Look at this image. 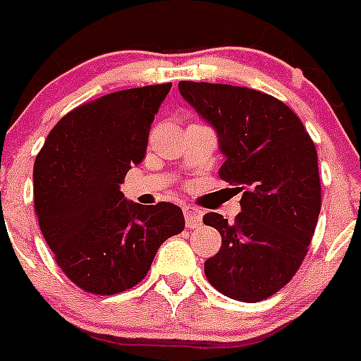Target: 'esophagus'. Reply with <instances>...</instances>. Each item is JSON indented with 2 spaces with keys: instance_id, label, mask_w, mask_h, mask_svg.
<instances>
[{
  "instance_id": "34e87169",
  "label": "esophagus",
  "mask_w": 361,
  "mask_h": 361,
  "mask_svg": "<svg viewBox=\"0 0 361 361\" xmlns=\"http://www.w3.org/2000/svg\"><path fill=\"white\" fill-rule=\"evenodd\" d=\"M184 216H186V226L190 229H195L202 224V212L193 206H186L184 208Z\"/></svg>"
}]
</instances>
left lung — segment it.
Masks as SVG:
<instances>
[{
  "mask_svg": "<svg viewBox=\"0 0 361 361\" xmlns=\"http://www.w3.org/2000/svg\"><path fill=\"white\" fill-rule=\"evenodd\" d=\"M180 95L212 123L226 155L220 178L242 191L228 224L206 213L222 245L204 262L213 288L240 302L269 298L296 275L322 206L314 142L295 111L264 92L233 85L178 82Z\"/></svg>",
  "mask_w": 361,
  "mask_h": 361,
  "instance_id": "8db88e82",
  "label": "left lung"
}]
</instances>
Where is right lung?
<instances>
[{
  "label": "right lung",
  "mask_w": 361,
  "mask_h": 361,
  "mask_svg": "<svg viewBox=\"0 0 361 361\" xmlns=\"http://www.w3.org/2000/svg\"><path fill=\"white\" fill-rule=\"evenodd\" d=\"M171 82L114 92L68 111L34 162V206L57 266L82 291L117 295L141 282L166 238L184 229L171 202L141 206L119 191L141 164Z\"/></svg>",
  "instance_id": "right-lung-1"
}]
</instances>
